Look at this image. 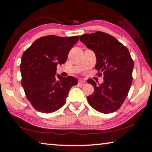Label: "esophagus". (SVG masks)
<instances>
[{
    "label": "esophagus",
    "mask_w": 152,
    "mask_h": 152,
    "mask_svg": "<svg viewBox=\"0 0 152 152\" xmlns=\"http://www.w3.org/2000/svg\"><path fill=\"white\" fill-rule=\"evenodd\" d=\"M78 83H79V84L81 85V86H83V85H84L85 83H86V82H85V81L83 80H79Z\"/></svg>",
    "instance_id": "esophagus-1"
}]
</instances>
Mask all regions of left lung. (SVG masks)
I'll use <instances>...</instances> for the list:
<instances>
[{"mask_svg":"<svg viewBox=\"0 0 152 152\" xmlns=\"http://www.w3.org/2000/svg\"><path fill=\"white\" fill-rule=\"evenodd\" d=\"M80 40L95 54V69L104 75L102 84L87 80L94 92L87 100L96 111L111 113L121 107L132 84L134 61L129 50L115 37L107 33L95 32L80 36Z\"/></svg>","mask_w":152,"mask_h":152,"instance_id":"8db88e82","label":"left lung"}]
</instances>
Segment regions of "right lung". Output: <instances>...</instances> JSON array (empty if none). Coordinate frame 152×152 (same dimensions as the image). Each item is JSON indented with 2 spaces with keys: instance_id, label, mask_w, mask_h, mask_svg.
I'll return each mask as SVG.
<instances>
[{
  "instance_id": "right-lung-1",
  "label": "right lung",
  "mask_w": 152,
  "mask_h": 152,
  "mask_svg": "<svg viewBox=\"0 0 152 152\" xmlns=\"http://www.w3.org/2000/svg\"><path fill=\"white\" fill-rule=\"evenodd\" d=\"M78 39L79 36L42 37L23 54L21 85L27 99L37 111L50 113L59 110L66 103L70 88L77 84L74 77L55 75L57 65L65 63Z\"/></svg>"
}]
</instances>
